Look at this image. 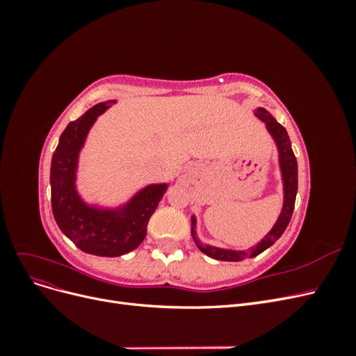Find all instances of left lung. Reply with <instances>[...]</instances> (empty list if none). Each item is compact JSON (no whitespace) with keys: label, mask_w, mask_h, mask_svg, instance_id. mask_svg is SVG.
<instances>
[{"label":"left lung","mask_w":356,"mask_h":356,"mask_svg":"<svg viewBox=\"0 0 356 356\" xmlns=\"http://www.w3.org/2000/svg\"><path fill=\"white\" fill-rule=\"evenodd\" d=\"M255 115L264 122L266 129L268 134L272 135L273 141L276 144L277 153H279V169H281V177H282V184H284V204L282 211L279 213L276 222L270 229L264 238L258 242L257 245L251 246L248 251H238V250H225V248H218L212 245H203L196 234V215L191 217V236L193 241L197 245L199 250L207 254L215 260L221 261H242L245 258H252L258 254L266 251L268 246H272L279 238H281L282 233L285 232L286 225L289 224L291 217H293L294 204H296V196H297V188H298V172H297V159L294 156L293 148H291L289 136L286 134V129L276 122V118L264 108L255 110Z\"/></svg>","instance_id":"8db88e82"}]
</instances>
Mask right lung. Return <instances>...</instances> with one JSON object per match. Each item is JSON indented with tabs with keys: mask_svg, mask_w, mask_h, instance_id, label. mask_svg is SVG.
<instances>
[{
	"mask_svg": "<svg viewBox=\"0 0 356 356\" xmlns=\"http://www.w3.org/2000/svg\"><path fill=\"white\" fill-rule=\"evenodd\" d=\"M115 101L93 105L59 138L50 166L51 211L62 233L83 252L99 257H120L141 245L147 224L169 184H149L115 208L88 203L77 191L80 153L96 118Z\"/></svg>",
	"mask_w": 356,
	"mask_h": 356,
	"instance_id": "1",
	"label": "right lung"
}]
</instances>
